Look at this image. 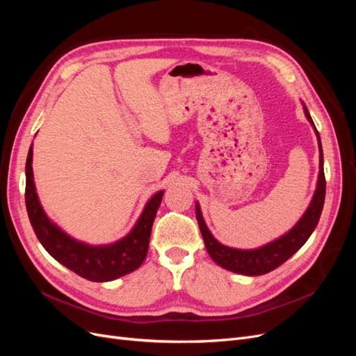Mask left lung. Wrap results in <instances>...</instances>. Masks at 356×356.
<instances>
[{"label":"left lung","instance_id":"8db88e82","mask_svg":"<svg viewBox=\"0 0 356 356\" xmlns=\"http://www.w3.org/2000/svg\"><path fill=\"white\" fill-rule=\"evenodd\" d=\"M301 105H303L306 118L316 134L319 148V174L316 181V188L314 196H312L309 207L305 211L303 217L294 224V227H291L285 234L279 236L275 241L268 242L263 246L254 248V250H239V248L225 246L213 238V234L208 229L207 222H204L200 204L199 202H196V218L199 222V229L204 246H207V251L212 260L222 268H225V270L245 276H260L272 272L276 267L284 264L289 257H293L300 248L307 242L310 234L314 233L315 227L318 225L325 200L324 154H322V144L315 123L312 120L306 105L303 102H301Z\"/></svg>","mask_w":356,"mask_h":356}]
</instances>
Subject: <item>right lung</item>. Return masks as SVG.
<instances>
[{"instance_id": "1", "label": "right lung", "mask_w": 356, "mask_h": 356, "mask_svg": "<svg viewBox=\"0 0 356 356\" xmlns=\"http://www.w3.org/2000/svg\"><path fill=\"white\" fill-rule=\"evenodd\" d=\"M32 154L34 152L31 144L25 168V202L32 229L44 250L62 266L92 282H110L136 270L147 257L149 234L165 191L160 190L148 199L134 227L122 239L104 245H90L72 238L47 217L37 195Z\"/></svg>"}]
</instances>
